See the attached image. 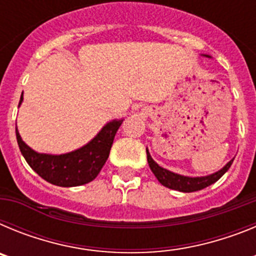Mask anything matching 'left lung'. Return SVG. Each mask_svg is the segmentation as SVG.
Here are the masks:
<instances>
[{
	"mask_svg": "<svg viewBox=\"0 0 256 256\" xmlns=\"http://www.w3.org/2000/svg\"><path fill=\"white\" fill-rule=\"evenodd\" d=\"M146 154H148V165H150V169L155 174V177L158 178V180L162 183V186L180 192L200 191V190L210 186L212 183H216L230 168V165L234 162V160H230L224 168H222L219 172H216L214 174H210V176H206V177H184V176L172 173V172L159 166V165L154 162L148 150H146Z\"/></svg>",
	"mask_w": 256,
	"mask_h": 256,
	"instance_id": "left-lung-1",
	"label": "left lung"
}]
</instances>
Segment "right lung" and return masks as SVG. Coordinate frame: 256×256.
<instances>
[{
    "label": "right lung",
    "instance_id": "right-lung-1",
    "mask_svg": "<svg viewBox=\"0 0 256 256\" xmlns=\"http://www.w3.org/2000/svg\"><path fill=\"white\" fill-rule=\"evenodd\" d=\"M22 101V94L20 102ZM123 120H112L90 144L64 155H47L32 150L22 142L16 128V140L24 159L33 170L47 182L60 187L82 186L100 173L112 150L114 137Z\"/></svg>",
    "mask_w": 256,
    "mask_h": 256
}]
</instances>
